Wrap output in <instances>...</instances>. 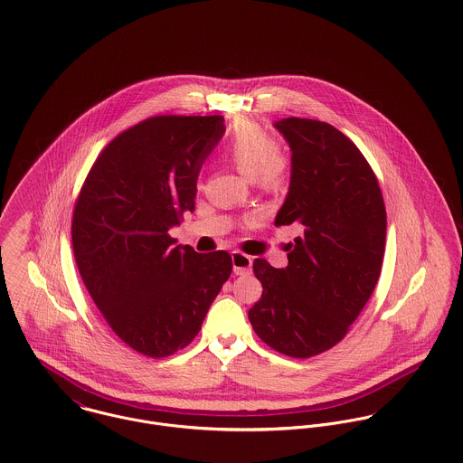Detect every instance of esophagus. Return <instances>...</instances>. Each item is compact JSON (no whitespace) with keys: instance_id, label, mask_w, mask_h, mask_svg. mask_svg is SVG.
I'll use <instances>...</instances> for the list:
<instances>
[{"instance_id":"34e87169","label":"esophagus","mask_w":463,"mask_h":463,"mask_svg":"<svg viewBox=\"0 0 463 463\" xmlns=\"http://www.w3.org/2000/svg\"><path fill=\"white\" fill-rule=\"evenodd\" d=\"M232 269L236 275H247L252 269V257L241 252H232Z\"/></svg>"}]
</instances>
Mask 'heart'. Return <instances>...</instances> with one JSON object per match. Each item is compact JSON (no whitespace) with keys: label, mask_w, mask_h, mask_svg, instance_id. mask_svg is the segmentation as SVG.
<instances>
[{"label":"heart","mask_w":463,"mask_h":463,"mask_svg":"<svg viewBox=\"0 0 463 463\" xmlns=\"http://www.w3.org/2000/svg\"><path fill=\"white\" fill-rule=\"evenodd\" d=\"M223 156L240 174L266 190H277L288 177L289 161L286 155L271 147L269 137L254 122H238L223 144Z\"/></svg>","instance_id":"b5f03b06"}]
</instances>
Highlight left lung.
Instances as JSON below:
<instances>
[{"mask_svg": "<svg viewBox=\"0 0 463 463\" xmlns=\"http://www.w3.org/2000/svg\"><path fill=\"white\" fill-rule=\"evenodd\" d=\"M291 149V179L275 225H302L288 266L256 259L262 297L249 310L273 350L307 359L337 345L369 300L383 262L387 214L357 146L326 122H273Z\"/></svg>", "mask_w": 463, "mask_h": 463, "instance_id": "8db88e82", "label": "left lung"}]
</instances>
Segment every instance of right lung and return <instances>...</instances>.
Wrapping results in <instances>:
<instances>
[{
    "instance_id": "obj_1",
    "label": "right lung",
    "mask_w": 463,
    "mask_h": 463,
    "mask_svg": "<svg viewBox=\"0 0 463 463\" xmlns=\"http://www.w3.org/2000/svg\"><path fill=\"white\" fill-rule=\"evenodd\" d=\"M223 133L222 115L147 118L106 146L78 197L80 275L111 330L142 355L188 346L231 277L225 250L197 254L168 236L195 209L201 168Z\"/></svg>"
}]
</instances>
